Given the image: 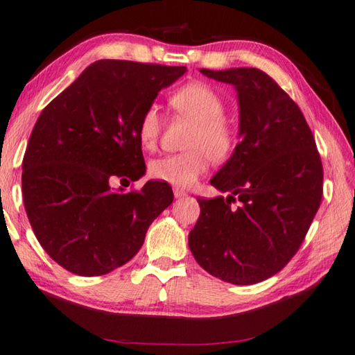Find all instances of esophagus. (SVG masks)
Returning <instances> with one entry per match:
<instances>
[{"mask_svg":"<svg viewBox=\"0 0 355 355\" xmlns=\"http://www.w3.org/2000/svg\"><path fill=\"white\" fill-rule=\"evenodd\" d=\"M173 193H175V198L176 199H180V198L187 196V193L184 190H180V188H173Z\"/></svg>","mask_w":355,"mask_h":355,"instance_id":"obj_1","label":"esophagus"}]
</instances>
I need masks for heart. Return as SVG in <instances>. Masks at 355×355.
<instances>
[{"mask_svg": "<svg viewBox=\"0 0 355 355\" xmlns=\"http://www.w3.org/2000/svg\"><path fill=\"white\" fill-rule=\"evenodd\" d=\"M179 116L193 122L185 139L188 150L151 161L148 173L156 180L176 187H191L205 175L213 161H225L236 146L234 130L223 119L225 104L211 85L191 83L180 87L168 99ZM161 118L148 107L137 122V141L144 150H155L161 136Z\"/></svg>", "mask_w": 355, "mask_h": 355, "instance_id": "heart-1", "label": "heart"}]
</instances>
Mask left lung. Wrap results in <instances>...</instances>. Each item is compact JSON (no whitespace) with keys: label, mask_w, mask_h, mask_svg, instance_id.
<instances>
[{"label":"left lung","mask_w":355,"mask_h":355,"mask_svg":"<svg viewBox=\"0 0 355 355\" xmlns=\"http://www.w3.org/2000/svg\"><path fill=\"white\" fill-rule=\"evenodd\" d=\"M200 71L236 87L242 141L211 179L230 196L198 199L200 214L188 245L211 276L252 285L299 251L322 202L320 155L299 105L265 71Z\"/></svg>","instance_id":"obj_1"}]
</instances>
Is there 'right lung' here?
Instances as JSON below:
<instances>
[{"label":"right lung","instance_id":"right-lung-1","mask_svg":"<svg viewBox=\"0 0 355 355\" xmlns=\"http://www.w3.org/2000/svg\"><path fill=\"white\" fill-rule=\"evenodd\" d=\"M185 71L101 60L41 112L21 182L33 233L62 268L92 277L127 263L173 202L167 182L148 180L127 193L113 191L112 182L146 173L137 122L159 90Z\"/></svg>","mask_w":355,"mask_h":355}]
</instances>
